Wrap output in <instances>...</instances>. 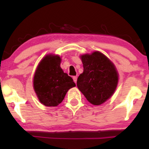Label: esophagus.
<instances>
[{"mask_svg": "<svg viewBox=\"0 0 149 149\" xmlns=\"http://www.w3.org/2000/svg\"><path fill=\"white\" fill-rule=\"evenodd\" d=\"M77 78H77V76H73V81H74L76 83V82H77Z\"/></svg>", "mask_w": 149, "mask_h": 149, "instance_id": "1", "label": "esophagus"}]
</instances>
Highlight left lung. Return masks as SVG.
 <instances>
[{"mask_svg": "<svg viewBox=\"0 0 149 149\" xmlns=\"http://www.w3.org/2000/svg\"><path fill=\"white\" fill-rule=\"evenodd\" d=\"M83 72L78 76L77 86L93 105H101L112 96L118 82V74L111 61L102 52L80 56Z\"/></svg>", "mask_w": 149, "mask_h": 149, "instance_id": "obj_1", "label": "left lung"}]
</instances>
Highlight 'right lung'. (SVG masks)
I'll return each mask as SVG.
<instances>
[{
	"mask_svg": "<svg viewBox=\"0 0 149 149\" xmlns=\"http://www.w3.org/2000/svg\"><path fill=\"white\" fill-rule=\"evenodd\" d=\"M61 58L48 54L40 61L33 77V89L40 103L57 107L69 89L76 86L71 77L60 67Z\"/></svg>",
	"mask_w": 149,
	"mask_h": 149,
	"instance_id": "1",
	"label": "right lung"
}]
</instances>
